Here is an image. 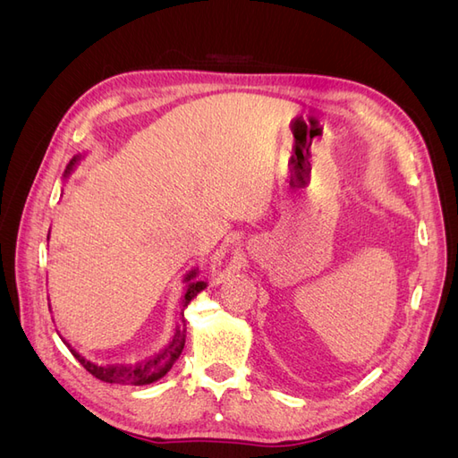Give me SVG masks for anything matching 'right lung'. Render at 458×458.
Wrapping results in <instances>:
<instances>
[{"instance_id":"right-lung-1","label":"right lung","mask_w":458,"mask_h":458,"mask_svg":"<svg viewBox=\"0 0 458 458\" xmlns=\"http://www.w3.org/2000/svg\"><path fill=\"white\" fill-rule=\"evenodd\" d=\"M74 164H76V158H72L71 164H68V170H72ZM195 275H197V271H191L185 276V281L189 283L185 298H183L185 306L191 300H195L206 288V284L202 281L192 283ZM185 332H187V325H185V318H183L182 325H177L172 342L165 345V348L160 353L152 355L150 359H147V361L137 363V365H105V367L95 365V363L88 361V359L81 357L80 353H76L66 342L64 344L68 345V348H71L72 355L78 359L80 365L84 367L89 374H93L97 380L106 382V384H122V386H145V384L157 382L162 377H165V374H168V370L174 367V363L177 361L179 355H182V352H183Z\"/></svg>"}]
</instances>
